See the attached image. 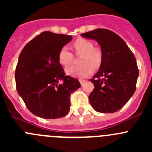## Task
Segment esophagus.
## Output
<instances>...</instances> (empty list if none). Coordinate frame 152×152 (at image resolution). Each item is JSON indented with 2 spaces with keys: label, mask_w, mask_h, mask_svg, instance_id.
<instances>
[{
  "label": "esophagus",
  "mask_w": 152,
  "mask_h": 152,
  "mask_svg": "<svg viewBox=\"0 0 152 152\" xmlns=\"http://www.w3.org/2000/svg\"><path fill=\"white\" fill-rule=\"evenodd\" d=\"M79 82H80L81 85H83L85 83V82H86V81H85V80H84V79H79Z\"/></svg>",
  "instance_id": "obj_1"
}]
</instances>
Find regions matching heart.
<instances>
[{
  "label": "heart",
  "instance_id": "1",
  "mask_svg": "<svg viewBox=\"0 0 152 152\" xmlns=\"http://www.w3.org/2000/svg\"><path fill=\"white\" fill-rule=\"evenodd\" d=\"M76 53H82L79 66L67 67L65 72L69 76L76 78H86L91 75L95 68L101 65L102 61V53L100 49L94 48L92 41L85 38H79L72 45ZM58 59L62 65H69L73 61V54L66 46L62 47L58 54Z\"/></svg>",
  "mask_w": 152,
  "mask_h": 152
}]
</instances>
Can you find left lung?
Masks as SVG:
<instances>
[{"label": "left lung", "mask_w": 152, "mask_h": 152, "mask_svg": "<svg viewBox=\"0 0 152 152\" xmlns=\"http://www.w3.org/2000/svg\"><path fill=\"white\" fill-rule=\"evenodd\" d=\"M100 45L102 61L99 71L90 79L95 88L89 101L96 112L118 111L131 99L136 89L139 70L135 57L117 34L98 28L81 34Z\"/></svg>", "instance_id": "left-lung-1"}]
</instances>
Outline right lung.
Segmentation results:
<instances>
[{
    "mask_svg": "<svg viewBox=\"0 0 152 152\" xmlns=\"http://www.w3.org/2000/svg\"><path fill=\"white\" fill-rule=\"evenodd\" d=\"M71 40L70 35L42 32L27 43L20 54L15 70L17 90L36 116L55 119L70 111V93L81 85L76 79L65 76L58 54Z\"/></svg>",
    "mask_w": 152,
    "mask_h": 152,
    "instance_id": "add662e5",
    "label": "right lung"
}]
</instances>
